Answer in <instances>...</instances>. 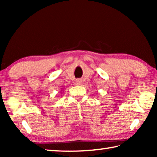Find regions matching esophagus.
Wrapping results in <instances>:
<instances>
[{
	"mask_svg": "<svg viewBox=\"0 0 157 157\" xmlns=\"http://www.w3.org/2000/svg\"><path fill=\"white\" fill-rule=\"evenodd\" d=\"M82 80L80 79H77V80L75 81V84L78 85V86H79V85H82Z\"/></svg>",
	"mask_w": 157,
	"mask_h": 157,
	"instance_id": "esophagus-1",
	"label": "esophagus"
}]
</instances>
